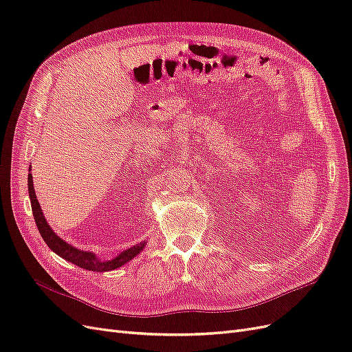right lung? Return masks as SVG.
Masks as SVG:
<instances>
[{"label":"right lung","instance_id":"right-lung-1","mask_svg":"<svg viewBox=\"0 0 352 352\" xmlns=\"http://www.w3.org/2000/svg\"><path fill=\"white\" fill-rule=\"evenodd\" d=\"M28 190H29L32 212H34L35 223H36L42 239H44L48 247L52 251H54L57 255H60V257H63V258L73 263V264L79 265V267H82L85 270H92V272L114 270L117 267H120V265L126 264L127 261H131L133 257H136V255L140 254L145 247V242H140V243L133 245L132 248H127L126 251H123L122 254L117 255L116 258H113L110 261H101L100 258H97V255L92 254V252L80 251L78 248L72 247L70 243H67L66 241H63L60 236H57V233L50 228L44 214H42L41 206H39V202H38L36 195H35L34 180H32L30 168H29V175H28Z\"/></svg>","mask_w":352,"mask_h":352}]
</instances>
